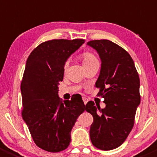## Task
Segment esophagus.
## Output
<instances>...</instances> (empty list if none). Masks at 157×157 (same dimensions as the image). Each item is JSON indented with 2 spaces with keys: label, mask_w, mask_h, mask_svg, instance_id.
<instances>
[{
  "label": "esophagus",
  "mask_w": 157,
  "mask_h": 157,
  "mask_svg": "<svg viewBox=\"0 0 157 157\" xmlns=\"http://www.w3.org/2000/svg\"><path fill=\"white\" fill-rule=\"evenodd\" d=\"M83 103H84V105H86V104L88 102V99L86 98H83Z\"/></svg>",
  "instance_id": "esophagus-1"
}]
</instances>
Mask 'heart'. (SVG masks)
Segmentation results:
<instances>
[{
	"instance_id": "1",
	"label": "heart",
	"mask_w": 157,
	"mask_h": 157,
	"mask_svg": "<svg viewBox=\"0 0 157 157\" xmlns=\"http://www.w3.org/2000/svg\"><path fill=\"white\" fill-rule=\"evenodd\" d=\"M81 59H82V62H83V66H87L88 64L91 63L95 62L97 61L96 57L93 55L92 53L89 52H84L81 54ZM67 67H68V63H66L64 64V67H63V70L64 72L67 71Z\"/></svg>"
}]
</instances>
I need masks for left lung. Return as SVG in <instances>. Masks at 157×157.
<instances>
[{
	"mask_svg": "<svg viewBox=\"0 0 157 157\" xmlns=\"http://www.w3.org/2000/svg\"><path fill=\"white\" fill-rule=\"evenodd\" d=\"M98 52L101 60L95 87L105 98V108L87 102L85 110L94 121L90 137L95 147L112 150L121 146L134 125L136 108L140 104V77L128 52L112 41L92 40L87 43Z\"/></svg>",
	"mask_w": 157,
	"mask_h": 157,
	"instance_id": "1",
	"label": "left lung"
}]
</instances>
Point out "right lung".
Segmentation results:
<instances>
[{"instance_id": "right-lung-1", "label": "right lung", "mask_w": 157, "mask_h": 157, "mask_svg": "<svg viewBox=\"0 0 157 157\" xmlns=\"http://www.w3.org/2000/svg\"><path fill=\"white\" fill-rule=\"evenodd\" d=\"M83 39H52L39 45L27 59L21 83L22 118L35 143L51 153L70 145V132L85 110L81 96L61 101L58 85L63 80L67 59Z\"/></svg>"}]
</instances>
